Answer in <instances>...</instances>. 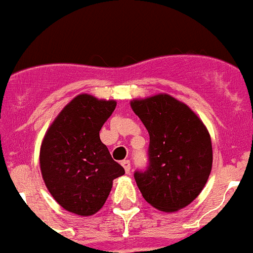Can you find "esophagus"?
Returning a JSON list of instances; mask_svg holds the SVG:
<instances>
[{"label": "esophagus", "instance_id": "esophagus-1", "mask_svg": "<svg viewBox=\"0 0 253 253\" xmlns=\"http://www.w3.org/2000/svg\"><path fill=\"white\" fill-rule=\"evenodd\" d=\"M122 166L124 167V169L126 173H130V161H128V160L122 161Z\"/></svg>", "mask_w": 253, "mask_h": 253}]
</instances>
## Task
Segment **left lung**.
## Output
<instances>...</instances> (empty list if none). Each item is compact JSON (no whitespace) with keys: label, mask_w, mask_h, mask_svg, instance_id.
Wrapping results in <instances>:
<instances>
[{"label":"left lung","mask_w":253,"mask_h":253,"mask_svg":"<svg viewBox=\"0 0 253 253\" xmlns=\"http://www.w3.org/2000/svg\"><path fill=\"white\" fill-rule=\"evenodd\" d=\"M130 106L149 133V166L134 178L153 208L173 213L202 193L213 165L211 139L186 104L167 93L134 99Z\"/></svg>","instance_id":"left-lung-1"}]
</instances>
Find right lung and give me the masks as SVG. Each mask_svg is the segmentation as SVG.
Masks as SVG:
<instances>
[{
    "label": "right lung",
    "instance_id": "1",
    "mask_svg": "<svg viewBox=\"0 0 253 253\" xmlns=\"http://www.w3.org/2000/svg\"><path fill=\"white\" fill-rule=\"evenodd\" d=\"M115 100L77 95L46 130L40 147V171L46 189L67 211L90 216L106 202L113 180L125 173L100 139Z\"/></svg>",
    "mask_w": 253,
    "mask_h": 253
}]
</instances>
